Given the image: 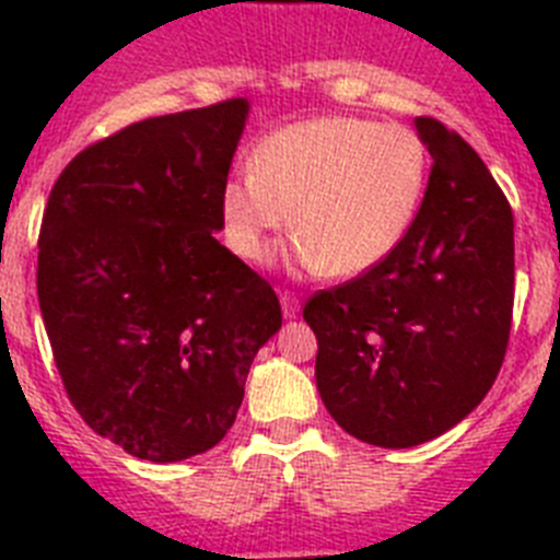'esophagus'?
<instances>
[{
    "instance_id": "obj_1",
    "label": "esophagus",
    "mask_w": 560,
    "mask_h": 560,
    "mask_svg": "<svg viewBox=\"0 0 560 560\" xmlns=\"http://www.w3.org/2000/svg\"><path fill=\"white\" fill-rule=\"evenodd\" d=\"M280 303H283V316L285 319H294L300 314V296L294 291H280Z\"/></svg>"
}]
</instances>
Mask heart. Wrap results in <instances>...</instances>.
I'll return each instance as SVG.
<instances>
[{"label":"heart","instance_id":"obj_1","mask_svg":"<svg viewBox=\"0 0 560 560\" xmlns=\"http://www.w3.org/2000/svg\"><path fill=\"white\" fill-rule=\"evenodd\" d=\"M429 182V151L398 122L325 114L257 142L252 167L221 187L224 241L246 264H266L291 221L296 260L355 277L404 244Z\"/></svg>","mask_w":560,"mask_h":560}]
</instances>
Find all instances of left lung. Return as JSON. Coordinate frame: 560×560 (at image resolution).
I'll list each match as a JSON object with an SVG mask.
<instances>
[{"label":"left lung","mask_w":560,"mask_h":560,"mask_svg":"<svg viewBox=\"0 0 560 560\" xmlns=\"http://www.w3.org/2000/svg\"><path fill=\"white\" fill-rule=\"evenodd\" d=\"M429 187L404 244L375 269L316 291V389L341 429L409 448L479 407L508 353L513 210L468 142L418 117Z\"/></svg>","instance_id":"1"}]
</instances>
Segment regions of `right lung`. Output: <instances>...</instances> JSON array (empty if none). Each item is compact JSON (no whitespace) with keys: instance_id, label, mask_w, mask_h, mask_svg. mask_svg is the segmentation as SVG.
Instances as JSON below:
<instances>
[{"instance_id":"add662e5","label":"right lung","mask_w":560,"mask_h":560,"mask_svg":"<svg viewBox=\"0 0 560 560\" xmlns=\"http://www.w3.org/2000/svg\"><path fill=\"white\" fill-rule=\"evenodd\" d=\"M244 97L83 148L49 190L36 289L72 407L151 463L212 448L283 325L269 280L215 241Z\"/></svg>"}]
</instances>
